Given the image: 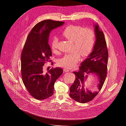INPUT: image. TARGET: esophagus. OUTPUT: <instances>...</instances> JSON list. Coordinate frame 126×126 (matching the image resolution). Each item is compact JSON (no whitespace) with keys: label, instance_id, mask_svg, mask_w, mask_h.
<instances>
[{"label":"esophagus","instance_id":"34e87169","mask_svg":"<svg viewBox=\"0 0 126 126\" xmlns=\"http://www.w3.org/2000/svg\"><path fill=\"white\" fill-rule=\"evenodd\" d=\"M63 71H64V72H68L69 71V70L67 68H64L63 69Z\"/></svg>","mask_w":126,"mask_h":126}]
</instances>
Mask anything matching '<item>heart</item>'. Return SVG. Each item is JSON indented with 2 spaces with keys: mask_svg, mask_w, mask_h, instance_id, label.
Returning <instances> with one entry per match:
<instances>
[{
  "mask_svg": "<svg viewBox=\"0 0 126 126\" xmlns=\"http://www.w3.org/2000/svg\"><path fill=\"white\" fill-rule=\"evenodd\" d=\"M62 35L67 39L73 41L74 49L76 50L65 54L58 62V64L67 68L74 67L81 60V53L83 56L88 55L92 51L95 44V34L89 28L79 25H69L62 32ZM59 46V39L54 37L51 42V48L56 51Z\"/></svg>",
  "mask_w": 126,
  "mask_h": 126,
  "instance_id": "b5f03b06",
  "label": "heart"
}]
</instances>
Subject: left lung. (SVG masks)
<instances>
[{
  "instance_id": "left-lung-1",
  "label": "left lung",
  "mask_w": 126,
  "mask_h": 126,
  "mask_svg": "<svg viewBox=\"0 0 126 126\" xmlns=\"http://www.w3.org/2000/svg\"><path fill=\"white\" fill-rule=\"evenodd\" d=\"M93 25L96 41L93 51L81 63L79 70L73 72L76 78L70 88V97L80 103L91 101L98 94L107 76L108 52L104 34L97 23ZM90 75L96 76L99 81L97 92H92L84 89V82Z\"/></svg>"
}]
</instances>
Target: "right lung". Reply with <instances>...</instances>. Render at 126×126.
<instances>
[{"mask_svg":"<svg viewBox=\"0 0 126 126\" xmlns=\"http://www.w3.org/2000/svg\"><path fill=\"white\" fill-rule=\"evenodd\" d=\"M64 24V22L51 19L38 23L29 33L22 50V81L29 93L37 100L46 99L53 95L54 83L63 73V69L58 67L45 72L43 66L52 56L48 44L49 34L51 30Z\"/></svg>","mask_w":126,"mask_h":126,"instance_id":"obj_1","label":"right lung"}]
</instances>
